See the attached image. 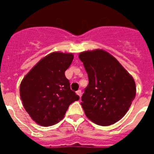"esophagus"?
<instances>
[{"mask_svg":"<svg viewBox=\"0 0 154 154\" xmlns=\"http://www.w3.org/2000/svg\"><path fill=\"white\" fill-rule=\"evenodd\" d=\"M76 94H77V95H78V96H79L80 98H81V96H82V91L80 90V89H79L78 91H76Z\"/></svg>","mask_w":154,"mask_h":154,"instance_id":"obj_1","label":"esophagus"}]
</instances>
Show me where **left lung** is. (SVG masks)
I'll return each instance as SVG.
<instances>
[{
	"mask_svg": "<svg viewBox=\"0 0 154 154\" xmlns=\"http://www.w3.org/2000/svg\"><path fill=\"white\" fill-rule=\"evenodd\" d=\"M89 77L82 96L86 116L99 126H110L127 112L136 96L131 75L112 55L102 49L79 55Z\"/></svg>",
	"mask_w": 154,
	"mask_h": 154,
	"instance_id": "left-lung-1",
	"label": "left lung"
}]
</instances>
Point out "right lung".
Returning a JSON list of instances; mask_svg holds the SVG:
<instances>
[{
  "instance_id": "obj_1",
  "label": "right lung",
  "mask_w": 154,
  "mask_h": 154,
  "mask_svg": "<svg viewBox=\"0 0 154 154\" xmlns=\"http://www.w3.org/2000/svg\"><path fill=\"white\" fill-rule=\"evenodd\" d=\"M73 58L72 53H51L41 59L21 81L23 106L38 124H56L63 119L70 104L79 99L71 90L65 75Z\"/></svg>"
}]
</instances>
